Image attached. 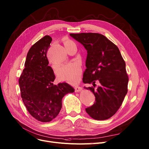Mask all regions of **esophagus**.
Listing matches in <instances>:
<instances>
[{"instance_id":"1","label":"esophagus","mask_w":149,"mask_h":149,"mask_svg":"<svg viewBox=\"0 0 149 149\" xmlns=\"http://www.w3.org/2000/svg\"><path fill=\"white\" fill-rule=\"evenodd\" d=\"M82 90V88L79 86H76L75 87V92H80Z\"/></svg>"}]
</instances>
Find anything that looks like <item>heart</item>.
<instances>
[{
  "label": "heart",
  "mask_w": 149,
  "mask_h": 149,
  "mask_svg": "<svg viewBox=\"0 0 149 149\" xmlns=\"http://www.w3.org/2000/svg\"><path fill=\"white\" fill-rule=\"evenodd\" d=\"M64 45L65 48L68 46L75 45V43L70 40H65ZM54 67V65H52ZM80 68L79 66L75 63H69L63 66L58 70V75L62 80H65L70 82L77 81L79 79L80 74Z\"/></svg>",
  "instance_id": "heart-1"
}]
</instances>
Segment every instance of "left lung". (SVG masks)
<instances>
[{
    "mask_svg": "<svg viewBox=\"0 0 149 149\" xmlns=\"http://www.w3.org/2000/svg\"><path fill=\"white\" fill-rule=\"evenodd\" d=\"M87 50L83 82L93 87L84 88L95 97L94 104L86 109L92 118L105 120L118 110L127 93L128 75L126 63L113 43L98 33L70 34ZM99 86L95 88V82Z\"/></svg>",
    "mask_w": 149,
    "mask_h": 149,
    "instance_id": "8db88e82",
    "label": "left lung"
}]
</instances>
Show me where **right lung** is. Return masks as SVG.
I'll use <instances>...</instances> for the list:
<instances>
[{"label":"right lung","instance_id":"1","mask_svg":"<svg viewBox=\"0 0 149 149\" xmlns=\"http://www.w3.org/2000/svg\"><path fill=\"white\" fill-rule=\"evenodd\" d=\"M51 41L50 36H45L31 47L19 80L21 97L28 112L43 123L56 118L61 109L63 97L74 92L66 83L53 84L56 76L46 57Z\"/></svg>","mask_w":149,"mask_h":149}]
</instances>
